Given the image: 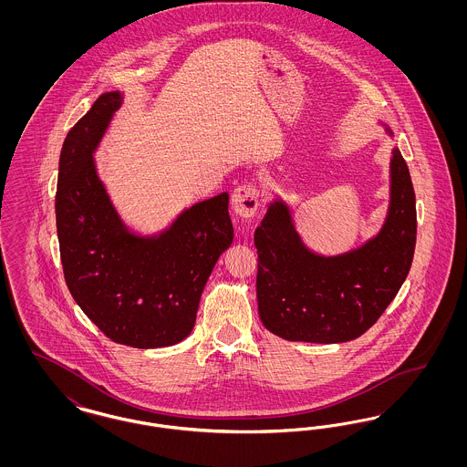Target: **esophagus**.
I'll use <instances>...</instances> for the list:
<instances>
[{"label": "esophagus", "instance_id": "1", "mask_svg": "<svg viewBox=\"0 0 467 467\" xmlns=\"http://www.w3.org/2000/svg\"><path fill=\"white\" fill-rule=\"evenodd\" d=\"M231 202L236 215H240L242 219H250L259 208V189L254 183H242L233 192Z\"/></svg>", "mask_w": 467, "mask_h": 467}]
</instances>
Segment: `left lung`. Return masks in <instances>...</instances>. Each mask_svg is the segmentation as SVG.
Segmentation results:
<instances>
[{
  "instance_id": "left-lung-1",
  "label": "left lung",
  "mask_w": 467,
  "mask_h": 467,
  "mask_svg": "<svg viewBox=\"0 0 467 467\" xmlns=\"http://www.w3.org/2000/svg\"><path fill=\"white\" fill-rule=\"evenodd\" d=\"M415 242V191L398 149L390 159L385 223L373 240L352 252L334 257L313 254L296 233L289 206L273 201L254 236L259 255L257 303L265 327L289 341L356 339L400 292Z\"/></svg>"
}]
</instances>
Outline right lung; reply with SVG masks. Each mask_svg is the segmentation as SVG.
Masks as SVG:
<instances>
[{
	"instance_id": "1",
	"label": "right lung",
	"mask_w": 467,
	"mask_h": 467,
	"mask_svg": "<svg viewBox=\"0 0 467 467\" xmlns=\"http://www.w3.org/2000/svg\"><path fill=\"white\" fill-rule=\"evenodd\" d=\"M120 103L117 90L101 94L63 143L56 192L61 263L73 299L111 341L170 347L192 331L206 280L233 244L229 194L196 202L157 236L133 234L92 159Z\"/></svg>"
}]
</instances>
